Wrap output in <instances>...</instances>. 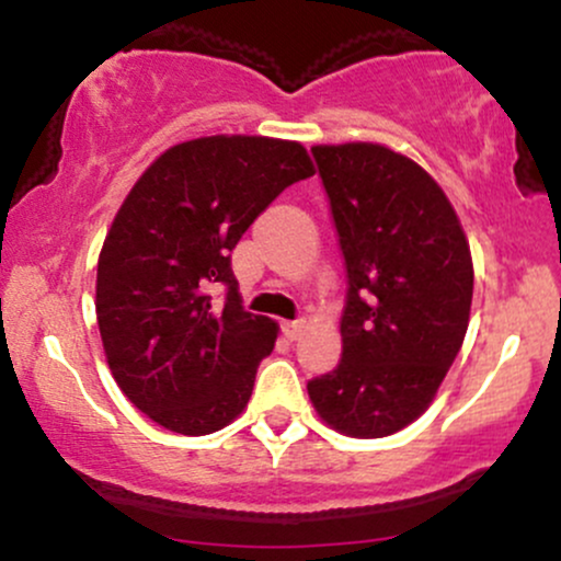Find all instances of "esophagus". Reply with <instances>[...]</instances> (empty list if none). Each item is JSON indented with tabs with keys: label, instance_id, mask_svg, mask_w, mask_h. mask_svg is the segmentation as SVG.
Masks as SVG:
<instances>
[{
	"label": "esophagus",
	"instance_id": "esophagus-1",
	"mask_svg": "<svg viewBox=\"0 0 561 561\" xmlns=\"http://www.w3.org/2000/svg\"><path fill=\"white\" fill-rule=\"evenodd\" d=\"M302 327H306L302 321H285V324H282V334L293 343V340H298L302 334Z\"/></svg>",
	"mask_w": 561,
	"mask_h": 561
}]
</instances>
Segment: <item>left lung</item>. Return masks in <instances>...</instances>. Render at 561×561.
<instances>
[{
    "mask_svg": "<svg viewBox=\"0 0 561 561\" xmlns=\"http://www.w3.org/2000/svg\"><path fill=\"white\" fill-rule=\"evenodd\" d=\"M345 261L343 356L308 379L330 427L385 437L427 409L459 356L472 306V255L448 197L414 160L382 145L313 147Z\"/></svg>",
    "mask_w": 561,
    "mask_h": 561,
    "instance_id": "left-lung-1",
    "label": "left lung"
}]
</instances>
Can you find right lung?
Segmentation results:
<instances>
[{
  "label": "right lung",
  "mask_w": 561,
  "mask_h": 561,
  "mask_svg": "<svg viewBox=\"0 0 561 561\" xmlns=\"http://www.w3.org/2000/svg\"><path fill=\"white\" fill-rule=\"evenodd\" d=\"M308 176L298 141L203 137L165 150L128 192L96 263V324L118 388L160 427L210 435L248 405L276 324L242 308L231 250Z\"/></svg>",
  "instance_id": "obj_1"
}]
</instances>
